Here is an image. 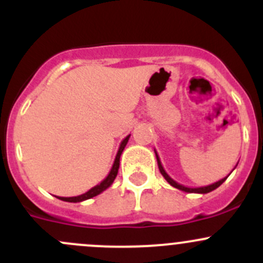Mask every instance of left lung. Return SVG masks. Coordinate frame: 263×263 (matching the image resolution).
Here are the masks:
<instances>
[{
  "mask_svg": "<svg viewBox=\"0 0 263 263\" xmlns=\"http://www.w3.org/2000/svg\"><path fill=\"white\" fill-rule=\"evenodd\" d=\"M154 151H155V150H154ZM155 155H156V160H158V166H159V171H160L161 176H163L164 178L166 179V182H168L169 184L173 185L174 188H178V190L184 191V192H188V193H209V192H211V191L216 190V188L219 187V185H221L222 183H224L225 181H227L228 177H229V174H228V176L225 177V178L220 179V181L215 182V183H213V184L203 185V187H196V188H192V187H185V185L179 184L178 182H176V181H174V179H172L171 177L168 176V173H166V172L164 171L163 165H161L160 158H159V155H158V153H156V151H155ZM230 173H232V172H230Z\"/></svg>",
  "mask_w": 263,
  "mask_h": 263,
  "instance_id": "left-lung-1",
  "label": "left lung"
}]
</instances>
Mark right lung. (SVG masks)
I'll use <instances>...</instances> for the list:
<instances>
[{
	"instance_id": "add662e5",
	"label": "right lung",
	"mask_w": 263,
	"mask_h": 263,
	"mask_svg": "<svg viewBox=\"0 0 263 263\" xmlns=\"http://www.w3.org/2000/svg\"><path fill=\"white\" fill-rule=\"evenodd\" d=\"M129 136H131V135H128L127 137H124L123 141L121 142L118 151H117V155H116V159H115V163H113V165H112V169H110V172L108 173V176L105 177V178L103 179V181L100 182L99 184L94 185L91 190H89L87 192L82 193V195H80V196H75V197H57V198H60V200H62V201H66V202H81V201L89 200V198H92V197H95V196L100 195L103 191H105L107 188H109L110 185H112V183L115 182L117 174H118L119 158H121L122 153H123L124 147H126L127 142H128Z\"/></svg>"
}]
</instances>
